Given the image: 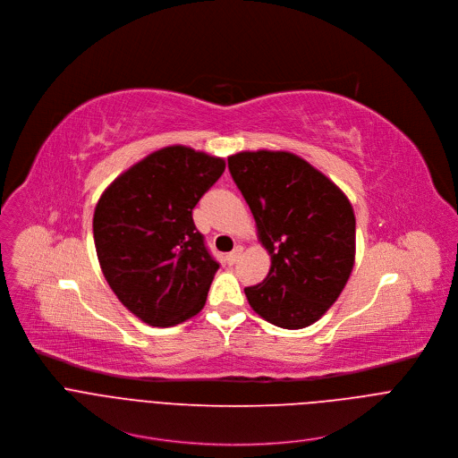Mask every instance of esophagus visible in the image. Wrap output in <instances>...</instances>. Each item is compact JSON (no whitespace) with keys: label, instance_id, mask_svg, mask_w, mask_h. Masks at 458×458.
Returning a JSON list of instances; mask_svg holds the SVG:
<instances>
[{"label":"esophagus","instance_id":"34e87169","mask_svg":"<svg viewBox=\"0 0 458 458\" xmlns=\"http://www.w3.org/2000/svg\"><path fill=\"white\" fill-rule=\"evenodd\" d=\"M242 252H243V247H242V245H236V247L227 254V261H229V263H236L238 258L242 256Z\"/></svg>","mask_w":458,"mask_h":458}]
</instances>
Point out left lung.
I'll list each match as a JSON object with an SVG mask.
<instances>
[{"instance_id": "8db88e82", "label": "left lung", "mask_w": 458, "mask_h": 458, "mask_svg": "<svg viewBox=\"0 0 458 458\" xmlns=\"http://www.w3.org/2000/svg\"><path fill=\"white\" fill-rule=\"evenodd\" d=\"M227 162L270 256L267 278L245 289L249 305L287 330L316 323L353 268L350 200L328 176L289 151H240Z\"/></svg>"}]
</instances>
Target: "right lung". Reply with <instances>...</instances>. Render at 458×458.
<instances>
[{
  "instance_id": "obj_1",
  "label": "right lung",
  "mask_w": 458,
  "mask_h": 458,
  "mask_svg": "<svg viewBox=\"0 0 458 458\" xmlns=\"http://www.w3.org/2000/svg\"><path fill=\"white\" fill-rule=\"evenodd\" d=\"M224 169V158L174 144L133 164L101 195L98 258L119 301L140 321L173 327L204 309L220 265L193 209Z\"/></svg>"
}]
</instances>
